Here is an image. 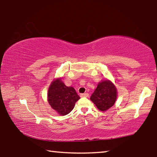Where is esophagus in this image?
Instances as JSON below:
<instances>
[{"instance_id": "obj_1", "label": "esophagus", "mask_w": 157, "mask_h": 157, "mask_svg": "<svg viewBox=\"0 0 157 157\" xmlns=\"http://www.w3.org/2000/svg\"><path fill=\"white\" fill-rule=\"evenodd\" d=\"M81 97H88L89 96V94L88 93H85V94H82L80 95Z\"/></svg>"}]
</instances>
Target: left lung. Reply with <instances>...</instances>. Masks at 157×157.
<instances>
[{
    "instance_id": "1",
    "label": "left lung",
    "mask_w": 157,
    "mask_h": 157,
    "mask_svg": "<svg viewBox=\"0 0 157 157\" xmlns=\"http://www.w3.org/2000/svg\"><path fill=\"white\" fill-rule=\"evenodd\" d=\"M117 98L116 86L111 81L105 80L98 84L90 99L98 109L105 111L114 105Z\"/></svg>"
}]
</instances>
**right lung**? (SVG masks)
Here are the masks:
<instances>
[{"instance_id":"add662e5","label":"right lung","mask_w":157,"mask_h":157,"mask_svg":"<svg viewBox=\"0 0 157 157\" xmlns=\"http://www.w3.org/2000/svg\"><path fill=\"white\" fill-rule=\"evenodd\" d=\"M79 98L75 89L66 86L61 78L53 80L48 91V101L50 105L62 116L70 113Z\"/></svg>"}]
</instances>
